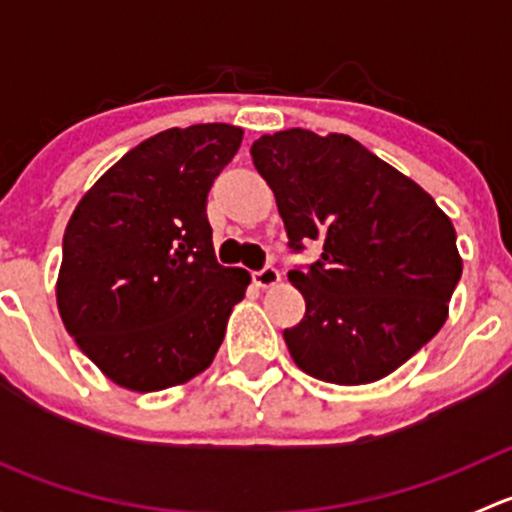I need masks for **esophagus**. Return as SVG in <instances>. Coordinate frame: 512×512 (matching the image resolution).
<instances>
[{
	"label": "esophagus",
	"mask_w": 512,
	"mask_h": 512,
	"mask_svg": "<svg viewBox=\"0 0 512 512\" xmlns=\"http://www.w3.org/2000/svg\"><path fill=\"white\" fill-rule=\"evenodd\" d=\"M252 280H255L257 287L267 289V287H275L280 282V270L275 265H265L260 270L252 272Z\"/></svg>",
	"instance_id": "34e87169"
}]
</instances>
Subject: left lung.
<instances>
[{"label": "left lung", "mask_w": 512, "mask_h": 512, "mask_svg": "<svg viewBox=\"0 0 512 512\" xmlns=\"http://www.w3.org/2000/svg\"><path fill=\"white\" fill-rule=\"evenodd\" d=\"M277 198L287 245L322 240L312 265L289 270L307 312L285 329L294 364L356 386L384 379L436 337L463 262L436 200L359 141L304 128L250 148Z\"/></svg>", "instance_id": "8db88e82"}]
</instances>
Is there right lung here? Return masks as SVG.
<instances>
[{
  "label": "right lung",
  "instance_id": "obj_1",
  "mask_svg": "<svg viewBox=\"0 0 512 512\" xmlns=\"http://www.w3.org/2000/svg\"><path fill=\"white\" fill-rule=\"evenodd\" d=\"M240 141L230 123L168 128L106 170L66 225L61 319L118 386L183 384L223 344L250 272L215 257L208 193Z\"/></svg>",
  "mask_w": 512,
  "mask_h": 512
}]
</instances>
